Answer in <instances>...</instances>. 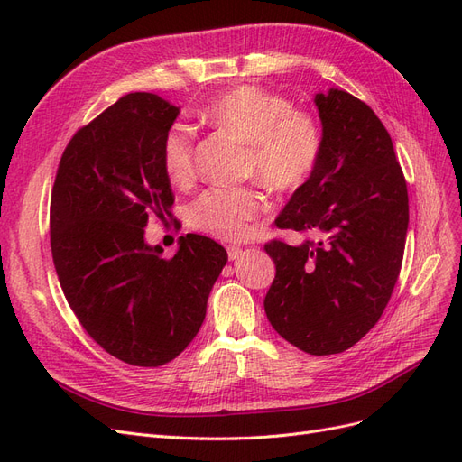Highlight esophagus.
<instances>
[{"label": "esophagus", "instance_id": "34e87169", "mask_svg": "<svg viewBox=\"0 0 462 462\" xmlns=\"http://www.w3.org/2000/svg\"><path fill=\"white\" fill-rule=\"evenodd\" d=\"M243 254V248L241 246H236V245H229L227 246V256H229V260H236Z\"/></svg>", "mask_w": 462, "mask_h": 462}]
</instances>
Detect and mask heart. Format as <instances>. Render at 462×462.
I'll return each mask as SVG.
<instances>
[{
  "label": "heart",
  "mask_w": 462,
  "mask_h": 462,
  "mask_svg": "<svg viewBox=\"0 0 462 462\" xmlns=\"http://www.w3.org/2000/svg\"><path fill=\"white\" fill-rule=\"evenodd\" d=\"M204 121L241 138L248 148L246 175L275 192L309 183L321 156V129L306 111L282 96L243 85L216 96L202 109ZM163 171L183 185L194 177V131L175 123L162 144ZM268 208L256 187L206 189L189 208V223L221 241H239Z\"/></svg>",
  "instance_id": "obj_1"
}]
</instances>
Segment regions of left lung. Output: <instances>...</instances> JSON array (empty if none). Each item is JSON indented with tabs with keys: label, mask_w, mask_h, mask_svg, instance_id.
Segmentation results:
<instances>
[{
	"label": "left lung",
	"mask_w": 462,
	"mask_h": 462,
	"mask_svg": "<svg viewBox=\"0 0 462 462\" xmlns=\"http://www.w3.org/2000/svg\"><path fill=\"white\" fill-rule=\"evenodd\" d=\"M314 104L321 156L275 226L319 239L265 243L275 279L263 309L285 341L324 356L351 348L382 318L402 263L409 192L370 106L337 88L316 94Z\"/></svg>",
	"instance_id": "1"
}]
</instances>
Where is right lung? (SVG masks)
<instances>
[{
    "instance_id": "obj_1",
    "label": "right lung",
    "mask_w": 462,
    "mask_h": 462,
    "mask_svg": "<svg viewBox=\"0 0 462 462\" xmlns=\"http://www.w3.org/2000/svg\"><path fill=\"white\" fill-rule=\"evenodd\" d=\"M179 107L150 92L119 97L69 141L55 175L50 243L65 299L106 353L156 368L197 337L226 248L189 233L173 258L148 246L175 202L162 144Z\"/></svg>"
}]
</instances>
